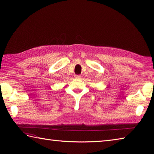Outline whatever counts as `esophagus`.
I'll list each match as a JSON object with an SVG mask.
<instances>
[{"label": "esophagus", "instance_id": "34e87169", "mask_svg": "<svg viewBox=\"0 0 154 154\" xmlns=\"http://www.w3.org/2000/svg\"><path fill=\"white\" fill-rule=\"evenodd\" d=\"M74 77H75V78H76V79H80L81 78L80 75H75V76H74Z\"/></svg>", "mask_w": 154, "mask_h": 154}]
</instances>
